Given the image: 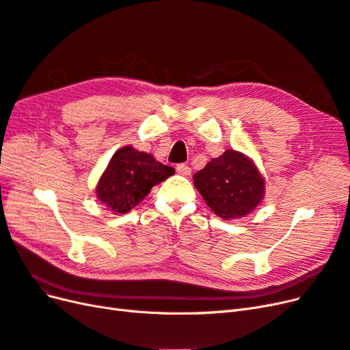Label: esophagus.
Masks as SVG:
<instances>
[{"mask_svg": "<svg viewBox=\"0 0 350 350\" xmlns=\"http://www.w3.org/2000/svg\"><path fill=\"white\" fill-rule=\"evenodd\" d=\"M175 169H176L178 174H181V175H184V176H189V175H191V167H189V166L185 165V163L176 165Z\"/></svg>", "mask_w": 350, "mask_h": 350, "instance_id": "1", "label": "esophagus"}]
</instances>
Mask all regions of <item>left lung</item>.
Wrapping results in <instances>:
<instances>
[{
	"instance_id": "8db88e82",
	"label": "left lung",
	"mask_w": 350,
	"mask_h": 350,
	"mask_svg": "<svg viewBox=\"0 0 350 350\" xmlns=\"http://www.w3.org/2000/svg\"><path fill=\"white\" fill-rule=\"evenodd\" d=\"M194 185L215 213L225 219L243 217L264 197V178L250 157L228 149L194 174Z\"/></svg>"
}]
</instances>
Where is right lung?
Wrapping results in <instances>:
<instances>
[{
    "mask_svg": "<svg viewBox=\"0 0 350 350\" xmlns=\"http://www.w3.org/2000/svg\"><path fill=\"white\" fill-rule=\"evenodd\" d=\"M175 174V169L162 165L131 146L121 147L102 174L96 196L102 204L115 213H126L150 193V189Z\"/></svg>",
    "mask_w": 350,
    "mask_h": 350,
    "instance_id": "1",
    "label": "right lung"
}]
</instances>
